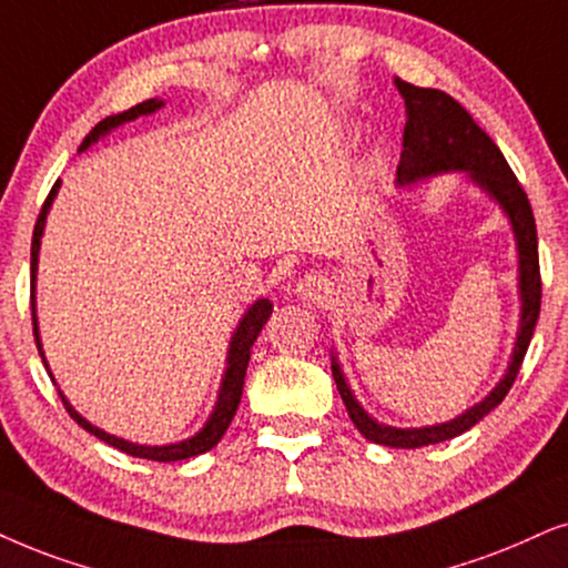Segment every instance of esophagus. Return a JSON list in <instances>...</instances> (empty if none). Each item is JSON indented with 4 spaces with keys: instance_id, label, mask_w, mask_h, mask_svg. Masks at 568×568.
<instances>
[{
    "instance_id": "34e87169",
    "label": "esophagus",
    "mask_w": 568,
    "mask_h": 568,
    "mask_svg": "<svg viewBox=\"0 0 568 568\" xmlns=\"http://www.w3.org/2000/svg\"><path fill=\"white\" fill-rule=\"evenodd\" d=\"M296 293L301 298H308V301H317L322 298V293H325V283L317 275H306L301 283L296 285Z\"/></svg>"
}]
</instances>
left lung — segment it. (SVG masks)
I'll return each instance as SVG.
<instances>
[{"mask_svg":"<svg viewBox=\"0 0 568 568\" xmlns=\"http://www.w3.org/2000/svg\"><path fill=\"white\" fill-rule=\"evenodd\" d=\"M396 89L406 104V128H404V152H400L398 181L412 183L416 178L435 175V172L466 170L493 199L500 201L508 217H511L516 243H519V285H521V327L516 337V348L511 367L498 387L487 396L483 404L458 416L454 422L422 429H396L377 425L367 416L358 400L351 396L343 372L333 362V377L341 393L343 404L348 408L351 422L367 440L377 445H390V448H422L450 440V437L466 433L477 425L483 416L493 412L511 390L516 375H519L524 354H527L529 341H532L537 317H540L542 304V277H540V256H537V227L535 214L529 206L527 193L516 181L514 170L508 168L506 156L495 146V141L483 128L475 123L469 112L456 102L450 93L437 89H419V85L404 81L396 75Z\"/></svg>","mask_w":568,"mask_h":568,"instance_id":"1","label":"left lung"}]
</instances>
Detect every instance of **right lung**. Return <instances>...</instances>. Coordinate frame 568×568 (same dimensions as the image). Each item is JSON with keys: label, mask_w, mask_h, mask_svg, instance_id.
<instances>
[{"label": "right lung", "mask_w": 568, "mask_h": 568, "mask_svg": "<svg viewBox=\"0 0 568 568\" xmlns=\"http://www.w3.org/2000/svg\"><path fill=\"white\" fill-rule=\"evenodd\" d=\"M156 106H162V102H156V99H146V102L131 106V110H125V112H120V114H112V118H104L102 123L93 125V131L85 135L78 152H83L85 146H91V143L97 141L99 135H104L106 131H112V128L123 125V123H128V120H135V118H139V114L154 112ZM57 189H60V181L52 185V191H49L44 206H41L39 217H36V225H33V241H31V288L36 285V264H39V246H41V233H44V220H47L49 206H52V199H54ZM31 308H33V293H31ZM270 314H272V304H270L267 298H262V301H256V304L246 312V317L241 320V325H239V329H235L233 343H231V356H227V372H225V379H222V390H220L217 406H214V414L210 416V422H206L204 429H201L199 435H193L191 440H183V443H175V445H162V448H152V445H135V443L120 440V437H114V435H106L99 427L89 425V422H85L81 414L73 412V406H70L68 400H64L62 393H60L62 404H64V408H68V414L73 416V419L83 429H89V433L97 435L99 440H104L106 445H112V448L123 450V454H128V456L149 458V462H183V458L206 454V450H212L214 445L220 443V437L225 435V429L231 427V422H233V416H235V408H239V404H241L243 379H246V367H248V358H251V346H254L256 335L262 333L264 322L270 320ZM31 320H33L36 346H39V354H41L39 327H36V312H31Z\"/></svg>", "instance_id": "add662e5"}]
</instances>
